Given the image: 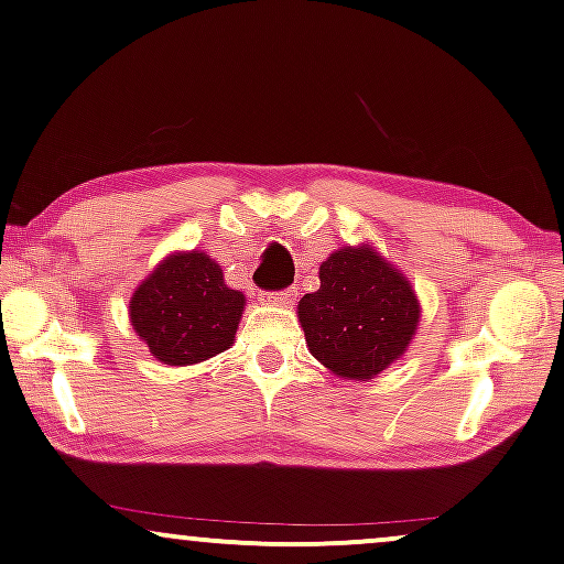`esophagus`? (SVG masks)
<instances>
[{"label": "esophagus", "mask_w": 564, "mask_h": 564, "mask_svg": "<svg viewBox=\"0 0 564 564\" xmlns=\"http://www.w3.org/2000/svg\"><path fill=\"white\" fill-rule=\"evenodd\" d=\"M296 299V291L294 289H286V291H270L265 294V302L268 304H275V306H291Z\"/></svg>", "instance_id": "esophagus-1"}]
</instances>
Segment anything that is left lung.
Here are the masks:
<instances>
[{
  "label": "left lung",
  "instance_id": "left-lung-1",
  "mask_svg": "<svg viewBox=\"0 0 564 564\" xmlns=\"http://www.w3.org/2000/svg\"><path fill=\"white\" fill-rule=\"evenodd\" d=\"M296 310L310 354L361 382L401 359L422 317L409 278L369 245L335 249L319 265V289Z\"/></svg>",
  "mask_w": 564,
  "mask_h": 564
}]
</instances>
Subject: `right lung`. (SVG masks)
I'll use <instances>...</instances> for the list:
<instances>
[{
	"instance_id": "add662e5",
	"label": "right lung",
	"mask_w": 564,
	"mask_h": 564,
	"mask_svg": "<svg viewBox=\"0 0 564 564\" xmlns=\"http://www.w3.org/2000/svg\"><path fill=\"white\" fill-rule=\"evenodd\" d=\"M247 299L205 252H174L130 299V323L155 359L187 367L234 344Z\"/></svg>"
}]
</instances>
